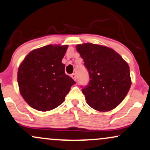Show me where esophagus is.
Returning <instances> with one entry per match:
<instances>
[{
	"instance_id": "esophagus-1",
	"label": "esophagus",
	"mask_w": 150,
	"mask_h": 150,
	"mask_svg": "<svg viewBox=\"0 0 150 150\" xmlns=\"http://www.w3.org/2000/svg\"><path fill=\"white\" fill-rule=\"evenodd\" d=\"M71 77L74 79V81H76V76L75 74H72L71 75Z\"/></svg>"
}]
</instances>
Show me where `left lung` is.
I'll use <instances>...</instances> for the list:
<instances>
[{
  "label": "left lung",
  "instance_id": "left-lung-1",
  "mask_svg": "<svg viewBox=\"0 0 150 150\" xmlns=\"http://www.w3.org/2000/svg\"><path fill=\"white\" fill-rule=\"evenodd\" d=\"M89 72L90 82L82 89L86 103L99 112L116 108L131 86L128 63L112 48L93 43L76 45Z\"/></svg>",
  "mask_w": 150,
  "mask_h": 150
}]
</instances>
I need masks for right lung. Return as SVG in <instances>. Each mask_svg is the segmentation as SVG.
I'll return each instance as SVG.
<instances>
[{
  "mask_svg": "<svg viewBox=\"0 0 150 150\" xmlns=\"http://www.w3.org/2000/svg\"><path fill=\"white\" fill-rule=\"evenodd\" d=\"M67 48V45H48L35 49L19 65V92L32 108L41 112L56 108L76 83L65 74V64L62 62Z\"/></svg>",
  "mask_w": 150,
  "mask_h": 150,
  "instance_id": "1",
  "label": "right lung"
}]
</instances>
